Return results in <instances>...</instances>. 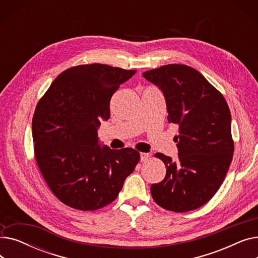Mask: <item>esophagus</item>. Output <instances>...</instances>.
Listing matches in <instances>:
<instances>
[{
	"label": "esophagus",
	"instance_id": "34e87169",
	"mask_svg": "<svg viewBox=\"0 0 258 258\" xmlns=\"http://www.w3.org/2000/svg\"><path fill=\"white\" fill-rule=\"evenodd\" d=\"M150 158H151V155H150V154H146V153H141V154H140V160H141V162H145V161H147Z\"/></svg>",
	"mask_w": 258,
	"mask_h": 258
}]
</instances>
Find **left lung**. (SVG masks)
Segmentation results:
<instances>
[{"label":"left lung","instance_id":"1","mask_svg":"<svg viewBox=\"0 0 258 258\" xmlns=\"http://www.w3.org/2000/svg\"><path fill=\"white\" fill-rule=\"evenodd\" d=\"M143 77L164 95L169 123L179 126L174 137L178 160L163 154L164 180L151 186L154 201L169 211L200 208L221 187L232 161L231 114L223 95L200 72L171 63L146 71Z\"/></svg>","mask_w":258,"mask_h":258}]
</instances>
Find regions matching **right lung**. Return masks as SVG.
Masks as SVG:
<instances>
[{"instance_id": "1", "label": "right lung", "mask_w": 258, "mask_h": 258, "mask_svg": "<svg viewBox=\"0 0 258 258\" xmlns=\"http://www.w3.org/2000/svg\"><path fill=\"white\" fill-rule=\"evenodd\" d=\"M136 71L92 63L60 73L36 105L32 119L38 168L55 197L78 210L112 203L134 171L140 154L113 151L97 130L110 118V101Z\"/></svg>"}]
</instances>
